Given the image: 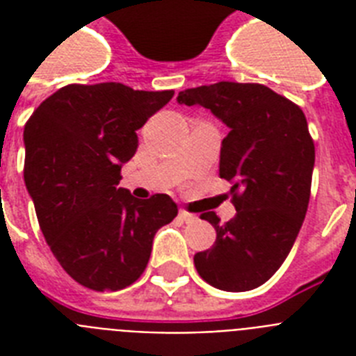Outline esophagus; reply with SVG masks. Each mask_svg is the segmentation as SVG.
Here are the masks:
<instances>
[{
	"label": "esophagus",
	"mask_w": 356,
	"mask_h": 356,
	"mask_svg": "<svg viewBox=\"0 0 356 356\" xmlns=\"http://www.w3.org/2000/svg\"><path fill=\"white\" fill-rule=\"evenodd\" d=\"M179 218H181L184 223L197 222V216H195V214H192V212H188V211H179Z\"/></svg>",
	"instance_id": "34e87169"
}]
</instances>
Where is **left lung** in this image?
<instances>
[{
    "instance_id": "8db88e82",
    "label": "left lung",
    "mask_w": 356,
    "mask_h": 356,
    "mask_svg": "<svg viewBox=\"0 0 356 356\" xmlns=\"http://www.w3.org/2000/svg\"><path fill=\"white\" fill-rule=\"evenodd\" d=\"M179 103L201 105L231 131L222 142L220 177L233 183L236 216L220 223L211 249L194 254L203 281L225 292L264 284L290 253L309 209L314 140L303 111L259 83L220 81L179 92Z\"/></svg>"
}]
</instances>
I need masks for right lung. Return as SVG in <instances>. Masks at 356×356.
<instances>
[{
    "label": "right lung",
    "instance_id": "right-lung-1",
    "mask_svg": "<svg viewBox=\"0 0 356 356\" xmlns=\"http://www.w3.org/2000/svg\"><path fill=\"white\" fill-rule=\"evenodd\" d=\"M172 97L122 83L66 85L25 123L24 179L42 233L64 271L90 290L133 284L155 233L177 216L170 195L138 201L118 188L136 131Z\"/></svg>",
    "mask_w": 356,
    "mask_h": 356
}]
</instances>
